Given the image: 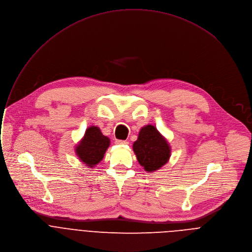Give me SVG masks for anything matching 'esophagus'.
I'll return each instance as SVG.
<instances>
[{"instance_id": "34e87169", "label": "esophagus", "mask_w": 252, "mask_h": 252, "mask_svg": "<svg viewBox=\"0 0 252 252\" xmlns=\"http://www.w3.org/2000/svg\"><path fill=\"white\" fill-rule=\"evenodd\" d=\"M115 143L118 144V145H127L128 144L127 141H123V140H116Z\"/></svg>"}]
</instances>
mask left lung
I'll return each instance as SVG.
<instances>
[{
  "label": "left lung",
  "mask_w": 252,
  "mask_h": 252,
  "mask_svg": "<svg viewBox=\"0 0 252 252\" xmlns=\"http://www.w3.org/2000/svg\"><path fill=\"white\" fill-rule=\"evenodd\" d=\"M132 148L139 164L148 173L159 170L171 156L169 142L155 126L150 124L140 129Z\"/></svg>",
  "instance_id": "left-lung-1"
}]
</instances>
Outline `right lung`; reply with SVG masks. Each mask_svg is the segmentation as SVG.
Here are the masks:
<instances>
[{"label":"right lung","instance_id":"1","mask_svg":"<svg viewBox=\"0 0 252 252\" xmlns=\"http://www.w3.org/2000/svg\"><path fill=\"white\" fill-rule=\"evenodd\" d=\"M110 146L109 137L103 135L98 126H89L75 146L78 159L88 168H94L104 158Z\"/></svg>","mask_w":252,"mask_h":252}]
</instances>
